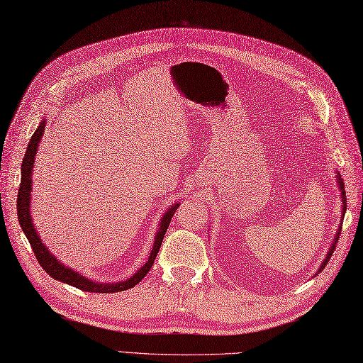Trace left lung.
<instances>
[{
  "mask_svg": "<svg viewBox=\"0 0 363 363\" xmlns=\"http://www.w3.org/2000/svg\"><path fill=\"white\" fill-rule=\"evenodd\" d=\"M335 172H337V175H335V182H337V184H339L340 196H342V220H340V225H339V228H337V233H335V235H334V238H333V243H331V246H330V251L326 252V257L323 259L322 264L319 267V269H317V272L314 274V276H317V274H319L320 271H323L325 264H328V262H330V259H331V255H333V252H334V250H335V243H337V240H339V235H340V231H342L343 217H345V211H347V196H345V183H343V180H342V177H340L339 171H335Z\"/></svg>",
  "mask_w": 363,
  "mask_h": 363,
  "instance_id": "obj_1",
  "label": "left lung"
}]
</instances>
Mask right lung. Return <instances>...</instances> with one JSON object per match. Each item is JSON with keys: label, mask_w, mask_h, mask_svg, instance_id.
Here are the masks:
<instances>
[{"label": "right lung", "mask_w": 363, "mask_h": 363, "mask_svg": "<svg viewBox=\"0 0 363 363\" xmlns=\"http://www.w3.org/2000/svg\"><path fill=\"white\" fill-rule=\"evenodd\" d=\"M44 126H46V120H41L37 130L33 132V135L29 141L28 149H26V154L23 158V164H21V183H20V189H18V200H16V209H18V222L23 229V233L28 237V240L32 246V251L37 257L38 263L41 264V268L46 271L52 279H55L61 284H66L70 286H75L78 289L87 291V293H120V291H125L129 288H134L138 281L143 279L147 271L152 268L154 260L157 257L158 251H160V246L163 242V237L169 228L171 218L175 214L177 208L180 206V203H174L169 208L164 211V214L160 218V223H158L155 238H154V245L151 254H149L147 262L137 269L130 277L121 281H113V284H108V281H96L92 279L84 277L83 274H79L78 271L66 267L63 262H60L54 254L49 251L46 245L41 242V237L38 234L37 229L33 226L32 222V216H30V197H32V171H33V163H35V157H37V151L40 146V141L44 134Z\"/></svg>", "instance_id": "obj_1"}]
</instances>
